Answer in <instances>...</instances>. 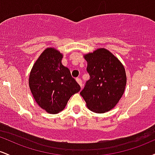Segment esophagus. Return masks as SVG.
<instances>
[{
    "mask_svg": "<svg viewBox=\"0 0 155 155\" xmlns=\"http://www.w3.org/2000/svg\"><path fill=\"white\" fill-rule=\"evenodd\" d=\"M76 81H77V83L79 84L80 85V87H82V81H81V79H80V78H76Z\"/></svg>",
    "mask_w": 155,
    "mask_h": 155,
    "instance_id": "1",
    "label": "esophagus"
}]
</instances>
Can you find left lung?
<instances>
[{"mask_svg": "<svg viewBox=\"0 0 155 155\" xmlns=\"http://www.w3.org/2000/svg\"><path fill=\"white\" fill-rule=\"evenodd\" d=\"M87 62L90 79L80 95L87 106L95 113L112 109L122 97L127 83L125 70L121 62L104 48L84 56Z\"/></svg>", "mask_w": 155, "mask_h": 155, "instance_id": "8db88e82", "label": "left lung"}]
</instances>
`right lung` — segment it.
<instances>
[{
  "instance_id": "obj_1",
  "label": "right lung",
  "mask_w": 155,
  "mask_h": 155,
  "mask_svg": "<svg viewBox=\"0 0 155 155\" xmlns=\"http://www.w3.org/2000/svg\"><path fill=\"white\" fill-rule=\"evenodd\" d=\"M63 54L47 48L36 60L29 77V87L35 102L49 114L63 111L70 97L80 91L70 70L61 63Z\"/></svg>"
}]
</instances>
